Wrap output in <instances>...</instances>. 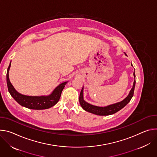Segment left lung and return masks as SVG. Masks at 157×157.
<instances>
[{
    "label": "left lung",
    "instance_id": "8db88e82",
    "mask_svg": "<svg viewBox=\"0 0 157 157\" xmlns=\"http://www.w3.org/2000/svg\"><path fill=\"white\" fill-rule=\"evenodd\" d=\"M133 75L135 77V80L133 82V87L131 89L128 95L123 100L120 102L113 104V105H110L105 107H97V106H94L91 105V104H89L88 103H86V101H84L83 98V89L82 88L80 97H79V102L80 103L81 107L84 109L85 111H87L89 112H90L92 113L98 115H109L113 114L118 111L120 110L121 109H123L127 104L132 99V97L133 96V93H134V89H135V72H133Z\"/></svg>",
    "mask_w": 157,
    "mask_h": 157
}]
</instances>
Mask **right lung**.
Segmentation results:
<instances>
[{
	"label": "right lung",
	"instance_id": "add662e5",
	"mask_svg": "<svg viewBox=\"0 0 157 157\" xmlns=\"http://www.w3.org/2000/svg\"><path fill=\"white\" fill-rule=\"evenodd\" d=\"M10 67V63L7 68V84L8 90L11 96L18 102L21 105L26 108L33 110H43L47 109L54 106L59 101L62 92L65 87V85L67 82H63L59 85L55 89L50 95L40 96V97H32L24 95L17 92L13 88V85L10 83L9 78V71Z\"/></svg>",
	"mask_w": 157,
	"mask_h": 157
}]
</instances>
